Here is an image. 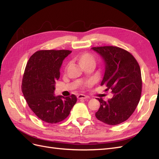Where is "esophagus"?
I'll return each mask as SVG.
<instances>
[{
    "label": "esophagus",
    "mask_w": 159,
    "mask_h": 159,
    "mask_svg": "<svg viewBox=\"0 0 159 159\" xmlns=\"http://www.w3.org/2000/svg\"><path fill=\"white\" fill-rule=\"evenodd\" d=\"M77 98L78 99H86V98H89V96H86L84 94H79V95H77Z\"/></svg>",
    "instance_id": "1"
}]
</instances>
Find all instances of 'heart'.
Masks as SVG:
<instances>
[{
  "label": "heart",
  "instance_id": "1",
  "mask_svg": "<svg viewBox=\"0 0 159 159\" xmlns=\"http://www.w3.org/2000/svg\"><path fill=\"white\" fill-rule=\"evenodd\" d=\"M75 59L80 66L83 68L87 66L94 67L96 63V58L91 53L89 52L80 53L76 57Z\"/></svg>",
  "mask_w": 159,
  "mask_h": 159
}]
</instances>
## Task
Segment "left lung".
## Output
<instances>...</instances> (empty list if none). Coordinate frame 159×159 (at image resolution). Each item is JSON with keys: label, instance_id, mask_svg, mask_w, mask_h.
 <instances>
[{"label": "left lung", "instance_id": "8db88e82", "mask_svg": "<svg viewBox=\"0 0 159 159\" xmlns=\"http://www.w3.org/2000/svg\"><path fill=\"white\" fill-rule=\"evenodd\" d=\"M105 62L106 69L101 86L111 91L113 97L98 98L100 106L95 113L99 121L115 125L125 121L133 114L140 100L142 76L140 67L134 57L117 46L92 47Z\"/></svg>", "mask_w": 159, "mask_h": 159}]
</instances>
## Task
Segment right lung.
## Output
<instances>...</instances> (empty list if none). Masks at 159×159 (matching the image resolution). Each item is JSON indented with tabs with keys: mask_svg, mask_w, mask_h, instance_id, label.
<instances>
[{
	"mask_svg": "<svg viewBox=\"0 0 159 159\" xmlns=\"http://www.w3.org/2000/svg\"><path fill=\"white\" fill-rule=\"evenodd\" d=\"M69 50H41L30 57L26 65L21 90L29 107L46 123H57L66 119L76 103L74 94L63 97L54 94L63 61Z\"/></svg>",
	"mask_w": 159,
	"mask_h": 159,
	"instance_id": "1",
	"label": "right lung"
}]
</instances>
